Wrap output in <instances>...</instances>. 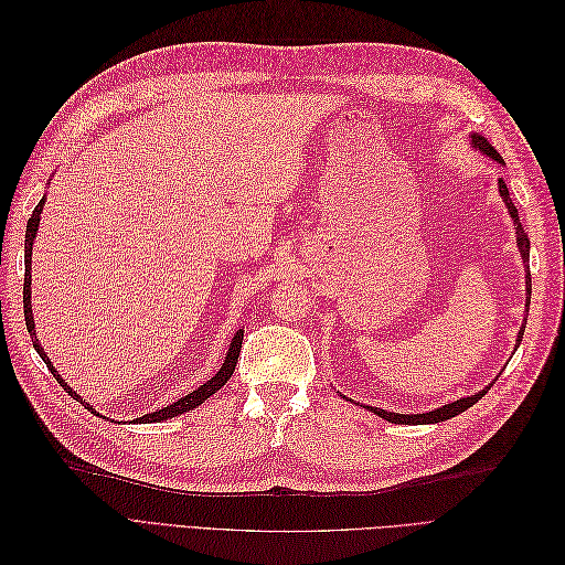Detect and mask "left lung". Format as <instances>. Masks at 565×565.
Returning <instances> with one entry per match:
<instances>
[{
    "label": "left lung",
    "instance_id": "1",
    "mask_svg": "<svg viewBox=\"0 0 565 565\" xmlns=\"http://www.w3.org/2000/svg\"><path fill=\"white\" fill-rule=\"evenodd\" d=\"M473 139V146L481 150V152H486L488 158H492V160H498V162H504L502 158H500V152L494 150L483 136H471ZM500 193H502V198H504V202H507V210H509V214H511V218H514V224H516V241H519V249H521V256H523V262L527 264L530 262V241H527V233L523 231V226H521V218H519V210L514 207V202H511V198H509V191H507V183L500 179ZM527 306H530V270H527ZM523 330H525V324L521 328V332H519V344H521V339H523ZM490 388V386H488ZM488 388H483V391H478L476 396H469V398H459V401H455V403H450V405H443V407H438V409H434V413H422V415H398V413H386V409H377V407H370L374 415H380L382 419H386V422H391V424H434V422H446V419H450V417H455V415H459V413H465V409H469L473 403H478L481 401L486 393H488Z\"/></svg>",
    "mask_w": 565,
    "mask_h": 565
}]
</instances>
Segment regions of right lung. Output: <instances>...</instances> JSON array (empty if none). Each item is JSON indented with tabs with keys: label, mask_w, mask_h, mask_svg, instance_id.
<instances>
[{
	"label": "right lung",
	"mask_w": 565,
	"mask_h": 565,
	"mask_svg": "<svg viewBox=\"0 0 565 565\" xmlns=\"http://www.w3.org/2000/svg\"><path fill=\"white\" fill-rule=\"evenodd\" d=\"M42 204H44V198L40 200V204L35 207V212H32V216L28 218V228H25V282H23V313H25L28 332H30V337H32V347H35V351L40 353V358H42V361L46 363V367L51 370V374H54L56 382L67 391V396H73L75 401H79V403H82V398L77 396V393H75L71 386H67V384L58 377L56 370H54V365H51V361L46 358L44 349L38 344V337H35V322H32V303H30V256H32V241H35V233H38V226H40ZM241 349H243V330L233 337V341H231V349H228V355H226V363L221 365V370L214 374V377H212L207 384H202V386H200V388H195L193 393H188V396H183L181 401H177V403H172V405H167V407L158 409V413H150V415L139 417V422H162V419H172V417L183 415V413H188V409H193V407H198L200 403L207 401V398L212 396V393H216L221 386H224V384L231 380V374H233L235 363H237V355H241ZM82 405H84V403H82ZM84 407H89V405H84ZM89 409H92V407H89ZM92 413H94V409H92Z\"/></svg>",
	"instance_id": "obj_1"
}]
</instances>
